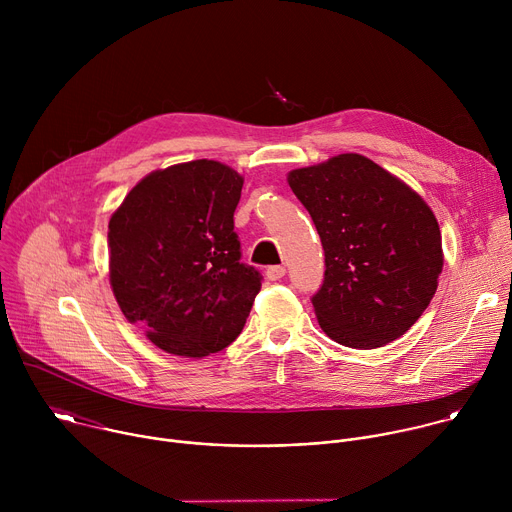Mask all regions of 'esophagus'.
<instances>
[{
	"label": "esophagus",
	"instance_id": "esophagus-1",
	"mask_svg": "<svg viewBox=\"0 0 512 512\" xmlns=\"http://www.w3.org/2000/svg\"><path fill=\"white\" fill-rule=\"evenodd\" d=\"M265 275H267L269 281H277V279H281L285 275V267L283 265H271V267H267Z\"/></svg>",
	"mask_w": 512,
	"mask_h": 512
}]
</instances>
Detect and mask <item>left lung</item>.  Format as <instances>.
Instances as JSON below:
<instances>
[{
  "label": "left lung",
  "mask_w": 512,
  "mask_h": 512,
  "mask_svg": "<svg viewBox=\"0 0 512 512\" xmlns=\"http://www.w3.org/2000/svg\"><path fill=\"white\" fill-rule=\"evenodd\" d=\"M287 182L324 247V283L312 304L326 336L360 350L403 336L429 306L444 267L427 202L360 154L291 170Z\"/></svg>",
  "instance_id": "1"
}]
</instances>
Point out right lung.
I'll use <instances>...</instances> for the list:
<instances>
[{"mask_svg": "<svg viewBox=\"0 0 512 512\" xmlns=\"http://www.w3.org/2000/svg\"><path fill=\"white\" fill-rule=\"evenodd\" d=\"M243 182L221 162H184L141 178L111 214L113 296L168 354L223 350L247 322L261 275L233 231Z\"/></svg>", "mask_w": 512, "mask_h": 512, "instance_id": "add662e5", "label": "right lung"}]
</instances>
